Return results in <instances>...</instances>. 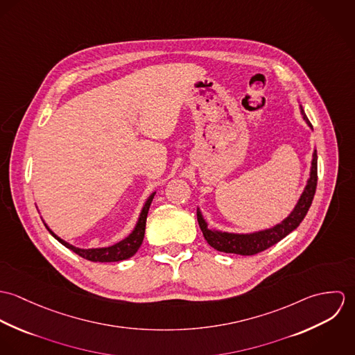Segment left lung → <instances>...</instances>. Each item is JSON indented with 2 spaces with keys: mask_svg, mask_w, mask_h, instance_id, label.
Here are the masks:
<instances>
[{
  "mask_svg": "<svg viewBox=\"0 0 355 355\" xmlns=\"http://www.w3.org/2000/svg\"><path fill=\"white\" fill-rule=\"evenodd\" d=\"M301 112H302V116H304L306 123L311 127L302 107H301ZM315 187H317V152L314 150L313 161H311V169H310V178L307 180L304 191L297 203L295 209L280 224L275 225L273 228L254 232V234L218 232V231H211L207 228V224L203 220L200 209H197L198 224H200V228L202 231L206 242L213 249H216L218 252L241 254V255H254V254L261 253V252L269 249L270 246L276 245L283 238H286L290 232H293L295 228H298V225L302 223L304 216L307 214L310 205L313 202V198L315 194Z\"/></svg>",
  "mask_w": 355,
  "mask_h": 355,
  "instance_id": "8db88e82",
  "label": "left lung"
}]
</instances>
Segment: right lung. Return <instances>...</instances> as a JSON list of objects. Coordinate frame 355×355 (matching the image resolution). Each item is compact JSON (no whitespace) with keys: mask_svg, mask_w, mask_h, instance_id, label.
<instances>
[{"mask_svg":"<svg viewBox=\"0 0 355 355\" xmlns=\"http://www.w3.org/2000/svg\"><path fill=\"white\" fill-rule=\"evenodd\" d=\"M154 194L148 198L146 203L144 205V209L141 211V216H139V220L134 228V231L130 234V236H127L124 241L110 246V248H103V249H78V248H73L72 245L67 243L65 241L60 239L51 230H49V227L45 224V227L48 228V231L51 232V235L61 243L64 245L67 249L72 250L73 253L80 255L82 258L85 259H89V261H93V262H116V261H123V259H127L130 257H132L134 254L138 252V249L141 248L142 242H144V238H145V228H146V218H148V213H149V207H150V203H152L153 198H154Z\"/></svg>","mask_w":355,"mask_h":355,"instance_id":"obj_1","label":"right lung"}]
</instances>
